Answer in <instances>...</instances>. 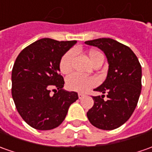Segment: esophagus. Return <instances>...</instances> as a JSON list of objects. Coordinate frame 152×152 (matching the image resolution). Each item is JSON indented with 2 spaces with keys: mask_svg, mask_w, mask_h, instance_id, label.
I'll use <instances>...</instances> for the list:
<instances>
[{
  "mask_svg": "<svg viewBox=\"0 0 152 152\" xmlns=\"http://www.w3.org/2000/svg\"><path fill=\"white\" fill-rule=\"evenodd\" d=\"M85 95L84 94H81V93H78V97H79V99H82V98L84 97Z\"/></svg>",
  "mask_w": 152,
  "mask_h": 152,
  "instance_id": "34e87169",
  "label": "esophagus"
}]
</instances>
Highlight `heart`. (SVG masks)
<instances>
[{
  "label": "heart",
  "mask_w": 152,
  "mask_h": 152,
  "mask_svg": "<svg viewBox=\"0 0 152 152\" xmlns=\"http://www.w3.org/2000/svg\"><path fill=\"white\" fill-rule=\"evenodd\" d=\"M75 56V51L73 50H70L66 51L61 56L59 62V68L62 74H68L72 72V61ZM91 62L94 65L98 61L104 60L103 55L96 50H91L88 53ZM97 83L96 79L93 76H82L78 74H72L66 78V85L68 89L77 91V92H85L88 91L90 88L95 86Z\"/></svg>",
  "instance_id": "1"
}]
</instances>
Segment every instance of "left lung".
Wrapping results in <instances>:
<instances>
[{"label": "left lung", "mask_w": 152, "mask_h": 152, "mask_svg": "<svg viewBox=\"0 0 152 152\" xmlns=\"http://www.w3.org/2000/svg\"><path fill=\"white\" fill-rule=\"evenodd\" d=\"M100 48L106 55L109 69L105 81L96 91L106 93L92 96L93 106L87 111L89 121L102 130H114L126 122L137 107L141 91V66L127 46L111 38L85 42Z\"/></svg>", "instance_id": "8db88e82"}]
</instances>
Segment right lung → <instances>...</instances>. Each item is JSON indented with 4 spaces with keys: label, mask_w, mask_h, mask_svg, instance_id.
<instances>
[{
    "label": "right lung",
    "mask_w": 152,
    "mask_h": 152,
    "mask_svg": "<svg viewBox=\"0 0 152 152\" xmlns=\"http://www.w3.org/2000/svg\"><path fill=\"white\" fill-rule=\"evenodd\" d=\"M76 43L40 39L24 48L15 60L12 98L20 116L31 127L46 131L59 126L78 99L76 92L63 90L65 81L59 68L61 56Z\"/></svg>",
    "instance_id": "add662e5"
}]
</instances>
